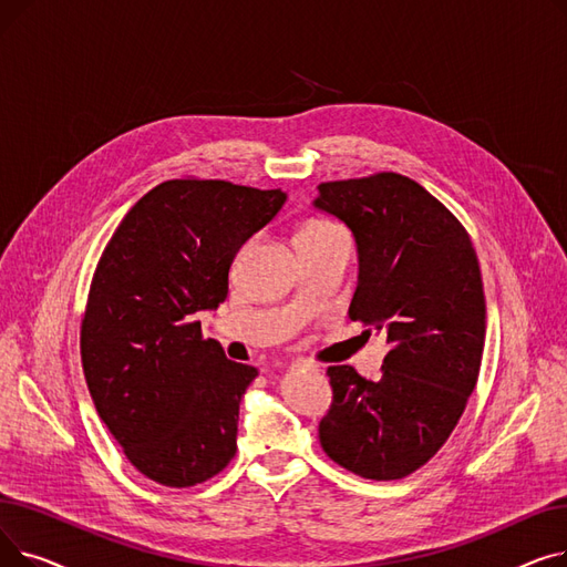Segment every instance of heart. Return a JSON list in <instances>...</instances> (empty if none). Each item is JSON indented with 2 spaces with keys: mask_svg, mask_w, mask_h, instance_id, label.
Returning a JSON list of instances; mask_svg holds the SVG:
<instances>
[{
  "mask_svg": "<svg viewBox=\"0 0 567 567\" xmlns=\"http://www.w3.org/2000/svg\"><path fill=\"white\" fill-rule=\"evenodd\" d=\"M336 234H344L336 223L329 220H312L306 223L299 234H296V241H306V238H323V236H336Z\"/></svg>",
  "mask_w": 567,
  "mask_h": 567,
  "instance_id": "obj_1",
  "label": "heart"
}]
</instances>
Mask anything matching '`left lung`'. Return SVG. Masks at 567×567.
Masks as SVG:
<instances>
[{"instance_id":"obj_1","label":"left lung","mask_w":567,"mask_h":567,"mask_svg":"<svg viewBox=\"0 0 567 567\" xmlns=\"http://www.w3.org/2000/svg\"><path fill=\"white\" fill-rule=\"evenodd\" d=\"M315 208L355 238L349 319L391 344L379 381L349 365L326 370L333 402L319 423L321 449L361 478L398 481L436 455L478 381L481 264L460 220L409 176L321 184Z\"/></svg>"}]
</instances>
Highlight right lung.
Segmentation results:
<instances>
[{
	"instance_id": "add662e5",
	"label": "right lung",
	"mask_w": 567,
	"mask_h": 567,
	"mask_svg": "<svg viewBox=\"0 0 567 567\" xmlns=\"http://www.w3.org/2000/svg\"><path fill=\"white\" fill-rule=\"evenodd\" d=\"M287 193L214 178L148 190L96 266L80 351L101 421L131 464L165 487H193L236 453L238 404L257 368L202 338L199 312L229 291V266Z\"/></svg>"
}]
</instances>
